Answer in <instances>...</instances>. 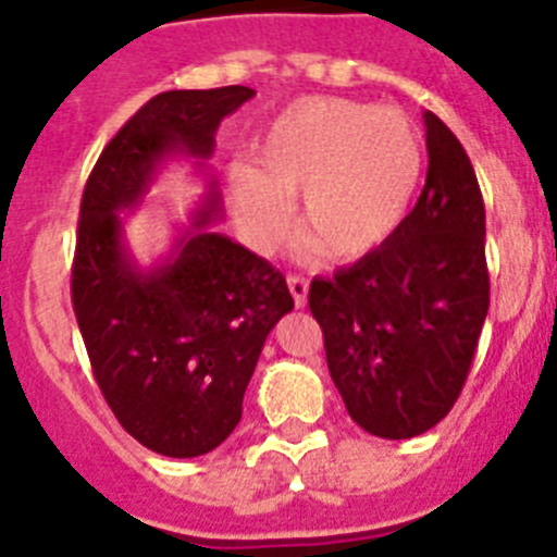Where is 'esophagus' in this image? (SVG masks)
Masks as SVG:
<instances>
[{"label":"esophagus","mask_w":557,"mask_h":557,"mask_svg":"<svg viewBox=\"0 0 557 557\" xmlns=\"http://www.w3.org/2000/svg\"><path fill=\"white\" fill-rule=\"evenodd\" d=\"M287 284H289V293H293V298H295V307L298 309L307 307V295H309L307 278H301V275H289Z\"/></svg>","instance_id":"esophagus-1"}]
</instances>
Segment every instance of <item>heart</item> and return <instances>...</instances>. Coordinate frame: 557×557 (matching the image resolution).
<instances>
[{"label": "heart", "mask_w": 557, "mask_h": 557, "mask_svg": "<svg viewBox=\"0 0 557 557\" xmlns=\"http://www.w3.org/2000/svg\"><path fill=\"white\" fill-rule=\"evenodd\" d=\"M424 152L401 111L339 97H307L278 111L250 141V164L228 170L248 243L270 250L287 231L282 198L298 195V225L332 262H359L405 220Z\"/></svg>", "instance_id": "obj_1"}]
</instances>
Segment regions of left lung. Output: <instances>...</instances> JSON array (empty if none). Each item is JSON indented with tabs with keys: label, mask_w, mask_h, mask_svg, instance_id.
Listing matches in <instances>:
<instances>
[{
	"label": "left lung",
	"mask_w": 557,
	"mask_h": 557,
	"mask_svg": "<svg viewBox=\"0 0 557 557\" xmlns=\"http://www.w3.org/2000/svg\"><path fill=\"white\" fill-rule=\"evenodd\" d=\"M424 127L416 209L382 248L309 287L348 416L387 441L421 435L455 407L491 301L474 166L432 111Z\"/></svg>",
	"instance_id": "left-lung-1"
}]
</instances>
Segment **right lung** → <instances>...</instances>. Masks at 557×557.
Masks as SVG:
<instances>
[{"mask_svg": "<svg viewBox=\"0 0 557 557\" xmlns=\"http://www.w3.org/2000/svg\"><path fill=\"white\" fill-rule=\"evenodd\" d=\"M248 86L164 91L108 141L83 189L72 304L91 371L116 421L164 457L218 449L243 418L264 339L295 301L284 275L218 234L220 191L209 178L164 259L141 268L125 218L172 159L206 172L220 122Z\"/></svg>", "mask_w": 557, "mask_h": 557, "instance_id": "1", "label": "right lung"}]
</instances>
